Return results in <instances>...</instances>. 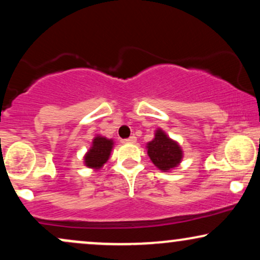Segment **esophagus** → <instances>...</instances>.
Segmentation results:
<instances>
[{
  "label": "esophagus",
  "instance_id": "esophagus-1",
  "mask_svg": "<svg viewBox=\"0 0 260 260\" xmlns=\"http://www.w3.org/2000/svg\"><path fill=\"white\" fill-rule=\"evenodd\" d=\"M123 142H124V143H136V142H137V137H136V136H131L129 138L124 139Z\"/></svg>",
  "mask_w": 260,
  "mask_h": 260
}]
</instances>
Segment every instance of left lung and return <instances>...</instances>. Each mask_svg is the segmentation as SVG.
Wrapping results in <instances>:
<instances>
[{"instance_id":"left-lung-1","label":"left lung","mask_w":260,"mask_h":260,"mask_svg":"<svg viewBox=\"0 0 260 260\" xmlns=\"http://www.w3.org/2000/svg\"><path fill=\"white\" fill-rule=\"evenodd\" d=\"M148 155L154 165L161 171L176 168L182 160L180 145L170 139L161 129H157L155 138L148 143Z\"/></svg>"}]
</instances>
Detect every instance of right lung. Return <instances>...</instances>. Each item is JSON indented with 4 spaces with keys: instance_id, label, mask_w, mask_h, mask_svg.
Here are the masks:
<instances>
[{
    "instance_id": "add662e5",
    "label": "right lung",
    "mask_w": 260,
    "mask_h": 260,
    "mask_svg": "<svg viewBox=\"0 0 260 260\" xmlns=\"http://www.w3.org/2000/svg\"><path fill=\"white\" fill-rule=\"evenodd\" d=\"M113 142L105 137H95L92 140V147L88 151L84 157V162L88 168L100 169L104 164L109 160L110 153H111Z\"/></svg>"
}]
</instances>
